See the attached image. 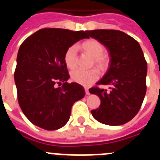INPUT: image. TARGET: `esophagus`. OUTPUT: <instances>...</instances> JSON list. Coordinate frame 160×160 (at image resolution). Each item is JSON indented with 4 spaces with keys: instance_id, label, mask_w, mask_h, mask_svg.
<instances>
[{
    "instance_id": "obj_1",
    "label": "esophagus",
    "mask_w": 160,
    "mask_h": 160,
    "mask_svg": "<svg viewBox=\"0 0 160 160\" xmlns=\"http://www.w3.org/2000/svg\"><path fill=\"white\" fill-rule=\"evenodd\" d=\"M84 90H85V93H86L87 95H89L90 92H89V90H88V88H85Z\"/></svg>"
}]
</instances>
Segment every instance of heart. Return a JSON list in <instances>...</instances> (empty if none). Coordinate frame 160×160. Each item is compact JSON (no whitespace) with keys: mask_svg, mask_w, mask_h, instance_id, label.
I'll use <instances>...</instances> for the list:
<instances>
[{"mask_svg":"<svg viewBox=\"0 0 160 160\" xmlns=\"http://www.w3.org/2000/svg\"><path fill=\"white\" fill-rule=\"evenodd\" d=\"M83 50L93 57V63L100 69H106L108 65V59L105 54V47L100 41L95 39H90L81 44ZM77 46L72 45L67 48L64 55V62L69 69H72L77 66ZM99 77V72L97 69L89 70L76 69L71 72L72 81L79 84L88 87L96 81Z\"/></svg>","mask_w":160,"mask_h":160,"instance_id":"b5f03b06","label":"heart"}]
</instances>
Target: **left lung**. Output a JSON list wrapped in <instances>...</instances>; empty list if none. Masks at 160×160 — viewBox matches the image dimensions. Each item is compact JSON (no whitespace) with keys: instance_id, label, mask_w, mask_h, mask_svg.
<instances>
[{"instance_id":"8db88e82","label":"left lung","mask_w":160,"mask_h":160,"mask_svg":"<svg viewBox=\"0 0 160 160\" xmlns=\"http://www.w3.org/2000/svg\"><path fill=\"white\" fill-rule=\"evenodd\" d=\"M109 52V67L96 85H109V91L98 86L89 91L97 94L101 105L91 114L100 123L118 126L137 115L146 93L147 62L140 44L125 32L115 29L87 31Z\"/></svg>"}]
</instances>
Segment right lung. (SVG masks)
I'll return each instance as SVG.
<instances>
[{"label": "right lung", "mask_w": 160, "mask_h": 160, "mask_svg": "<svg viewBox=\"0 0 160 160\" xmlns=\"http://www.w3.org/2000/svg\"><path fill=\"white\" fill-rule=\"evenodd\" d=\"M86 32L44 28L27 37L20 46L14 74L17 98L22 111L32 124L47 131L62 128L69 120L74 102L84 97L81 85L66 82L69 75L64 55L68 48L89 37Z\"/></svg>", "instance_id": "add662e5"}]
</instances>
